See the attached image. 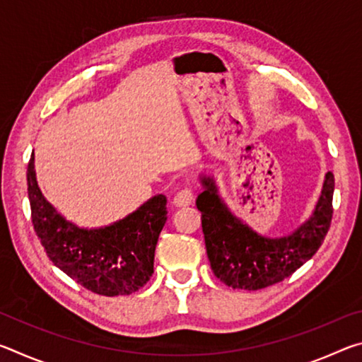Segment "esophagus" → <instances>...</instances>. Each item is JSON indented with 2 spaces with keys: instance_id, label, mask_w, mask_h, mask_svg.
<instances>
[{
  "instance_id": "1",
  "label": "esophagus",
  "mask_w": 362,
  "mask_h": 362,
  "mask_svg": "<svg viewBox=\"0 0 362 362\" xmlns=\"http://www.w3.org/2000/svg\"><path fill=\"white\" fill-rule=\"evenodd\" d=\"M193 199H194V189H193V187H185V188H182L180 192L174 196V204L177 207H185V206L192 204Z\"/></svg>"
}]
</instances>
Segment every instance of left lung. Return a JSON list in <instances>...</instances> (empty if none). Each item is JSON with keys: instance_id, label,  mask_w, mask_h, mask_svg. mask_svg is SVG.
<instances>
[{"instance_id": "8db88e82", "label": "left lung", "mask_w": 362, "mask_h": 362, "mask_svg": "<svg viewBox=\"0 0 362 362\" xmlns=\"http://www.w3.org/2000/svg\"><path fill=\"white\" fill-rule=\"evenodd\" d=\"M196 199L206 250L216 276L233 289L259 291L281 283L316 254L332 222L334 174L327 173L313 217L291 236L268 240L243 225L226 209L211 179Z\"/></svg>"}]
</instances>
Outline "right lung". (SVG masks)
I'll return each instance as SVG.
<instances>
[{"label":"right lung","instance_id":"1","mask_svg":"<svg viewBox=\"0 0 362 362\" xmlns=\"http://www.w3.org/2000/svg\"><path fill=\"white\" fill-rule=\"evenodd\" d=\"M27 185L36 236L49 260L73 281L105 297L129 296L148 283L159 233L168 220L166 196H155L118 223L89 231L66 222L45 199L33 155Z\"/></svg>","mask_w":362,"mask_h":362}]
</instances>
